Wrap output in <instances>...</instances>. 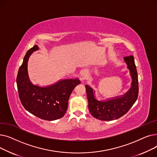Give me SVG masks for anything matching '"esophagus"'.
<instances>
[{
	"label": "esophagus",
	"mask_w": 157,
	"mask_h": 157,
	"mask_svg": "<svg viewBox=\"0 0 157 157\" xmlns=\"http://www.w3.org/2000/svg\"><path fill=\"white\" fill-rule=\"evenodd\" d=\"M86 72L85 71H83L81 72V82H83L85 79V78H86Z\"/></svg>",
	"instance_id": "34e87169"
}]
</instances>
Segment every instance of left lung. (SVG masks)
I'll use <instances>...</instances> for the list:
<instances>
[{
  "label": "left lung",
  "mask_w": 157,
  "mask_h": 157,
  "mask_svg": "<svg viewBox=\"0 0 157 157\" xmlns=\"http://www.w3.org/2000/svg\"><path fill=\"white\" fill-rule=\"evenodd\" d=\"M124 60L132 79L131 87L124 95L109 98L106 101H99L95 97L94 90L86 85L88 101V109L96 119L103 121L117 120L126 114L136 101L139 94L138 76L134 58L132 55L124 57Z\"/></svg>",
  "instance_id": "1"
}]
</instances>
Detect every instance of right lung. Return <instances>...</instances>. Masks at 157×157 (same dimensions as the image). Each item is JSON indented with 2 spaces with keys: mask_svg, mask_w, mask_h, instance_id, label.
Masks as SVG:
<instances>
[{
  "mask_svg": "<svg viewBox=\"0 0 157 157\" xmlns=\"http://www.w3.org/2000/svg\"><path fill=\"white\" fill-rule=\"evenodd\" d=\"M38 49L35 45L28 50L19 69L16 78L19 97L29 113L40 119L53 121L64 116L69 97L80 81L77 78L63 79L46 87L32 84L28 75L27 63L32 53Z\"/></svg>",
  "mask_w": 157,
  "mask_h": 157,
  "instance_id": "obj_1",
  "label": "right lung"
}]
</instances>
